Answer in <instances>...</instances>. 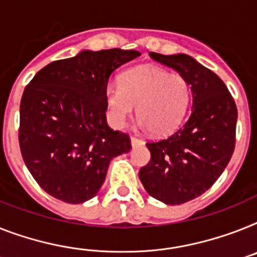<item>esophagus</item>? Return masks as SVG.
Segmentation results:
<instances>
[{"mask_svg":"<svg viewBox=\"0 0 257 257\" xmlns=\"http://www.w3.org/2000/svg\"><path fill=\"white\" fill-rule=\"evenodd\" d=\"M131 144L133 146H142V144H144V142L141 141V139H138V138L133 137L131 138Z\"/></svg>","mask_w":257,"mask_h":257,"instance_id":"obj_1","label":"esophagus"}]
</instances>
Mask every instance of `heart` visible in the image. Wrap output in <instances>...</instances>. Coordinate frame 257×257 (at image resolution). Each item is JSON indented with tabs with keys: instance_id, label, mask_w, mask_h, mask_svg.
I'll use <instances>...</instances> for the list:
<instances>
[{
	"instance_id": "heart-1",
	"label": "heart",
	"mask_w": 257,
	"mask_h": 257,
	"mask_svg": "<svg viewBox=\"0 0 257 257\" xmlns=\"http://www.w3.org/2000/svg\"><path fill=\"white\" fill-rule=\"evenodd\" d=\"M190 97L186 78L155 65H141L123 72L119 84L106 86V116L114 128H122L137 106L139 127L163 137L182 123Z\"/></svg>"
}]
</instances>
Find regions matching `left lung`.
Instances as JSON below:
<instances>
[{"label":"left lung","mask_w":257,"mask_h":257,"mask_svg":"<svg viewBox=\"0 0 257 257\" xmlns=\"http://www.w3.org/2000/svg\"><path fill=\"white\" fill-rule=\"evenodd\" d=\"M188 80L192 111L171 137L147 143L151 160L139 172L144 189L165 205H181L206 192L227 167L235 148L238 110L227 86L185 54L150 52Z\"/></svg>","instance_id":"1"}]
</instances>
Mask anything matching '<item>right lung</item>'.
<instances>
[{"mask_svg":"<svg viewBox=\"0 0 257 257\" xmlns=\"http://www.w3.org/2000/svg\"><path fill=\"white\" fill-rule=\"evenodd\" d=\"M135 50H82L52 61L30 81L21 99L19 147L40 188L67 203L99 192L110 162L131 150L126 134L106 123L105 88Z\"/></svg>","mask_w":257,"mask_h":257,"instance_id":"add662e5","label":"right lung"}]
</instances>
